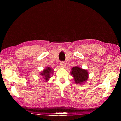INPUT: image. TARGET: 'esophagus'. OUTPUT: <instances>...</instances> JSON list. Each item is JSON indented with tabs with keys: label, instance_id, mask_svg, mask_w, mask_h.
<instances>
[{
	"label": "esophagus",
	"instance_id": "34e87169",
	"mask_svg": "<svg viewBox=\"0 0 121 121\" xmlns=\"http://www.w3.org/2000/svg\"><path fill=\"white\" fill-rule=\"evenodd\" d=\"M60 66H61V67H62V68H65V65H65V61H61L60 62Z\"/></svg>",
	"mask_w": 121,
	"mask_h": 121
}]
</instances>
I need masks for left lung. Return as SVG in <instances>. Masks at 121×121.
Listing matches in <instances>:
<instances>
[{"mask_svg":"<svg viewBox=\"0 0 121 121\" xmlns=\"http://www.w3.org/2000/svg\"><path fill=\"white\" fill-rule=\"evenodd\" d=\"M71 75L74 78L76 84H81L86 81L88 78V73L85 69H82L78 67H74L72 69Z\"/></svg>","mask_w":121,"mask_h":121,"instance_id":"1","label":"left lung"}]
</instances>
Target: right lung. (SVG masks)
<instances>
[{
  "label": "right lung",
  "instance_id": "add662e5",
  "mask_svg": "<svg viewBox=\"0 0 121 121\" xmlns=\"http://www.w3.org/2000/svg\"><path fill=\"white\" fill-rule=\"evenodd\" d=\"M53 71L52 69L50 67H47L41 72L40 75H41L43 78H44L45 81H48V79L50 78V74L52 73Z\"/></svg>",
  "mask_w": 121,
  "mask_h": 121
}]
</instances>
